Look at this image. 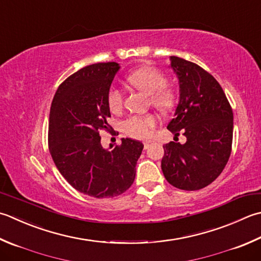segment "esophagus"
<instances>
[{
  "instance_id": "34e87169",
  "label": "esophagus",
  "mask_w": 261,
  "mask_h": 261,
  "mask_svg": "<svg viewBox=\"0 0 261 261\" xmlns=\"http://www.w3.org/2000/svg\"><path fill=\"white\" fill-rule=\"evenodd\" d=\"M151 144V141H149V140H146V141H144V146H145V149H147L148 148V146H149Z\"/></svg>"
}]
</instances>
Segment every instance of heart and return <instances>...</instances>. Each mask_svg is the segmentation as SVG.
Here are the masks:
<instances>
[{
  "label": "heart",
  "mask_w": 261,
  "mask_h": 261,
  "mask_svg": "<svg viewBox=\"0 0 261 261\" xmlns=\"http://www.w3.org/2000/svg\"><path fill=\"white\" fill-rule=\"evenodd\" d=\"M127 81L142 94L149 96L150 103L162 112H168L175 105L174 90L166 87V76L152 66H142L127 75ZM107 101L111 111L116 112L122 106V94L113 87L109 91ZM157 120L154 115H134L122 122V129L138 139L149 138L154 131Z\"/></svg>",
  "instance_id": "obj_1"
}]
</instances>
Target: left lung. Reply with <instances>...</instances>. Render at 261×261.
I'll return each instance as SVG.
<instances>
[{
	"instance_id": "left-lung-1",
	"label": "left lung",
	"mask_w": 261,
	"mask_h": 261,
	"mask_svg": "<svg viewBox=\"0 0 261 261\" xmlns=\"http://www.w3.org/2000/svg\"><path fill=\"white\" fill-rule=\"evenodd\" d=\"M178 81V104L167 129L185 144L164 145L162 171L167 182L181 190L195 191L221 174L231 155L233 112L221 85L212 74L189 61L170 56Z\"/></svg>"
}]
</instances>
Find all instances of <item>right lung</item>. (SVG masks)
Segmentation results:
<instances>
[{
  "label": "right lung",
  "instance_id": "obj_1",
  "mask_svg": "<svg viewBox=\"0 0 261 261\" xmlns=\"http://www.w3.org/2000/svg\"><path fill=\"white\" fill-rule=\"evenodd\" d=\"M120 64L96 63L61 84L49 112V152L75 190L94 198H113L131 187L144 144L123 138L121 145L100 144L99 131L111 116L107 96Z\"/></svg>",
  "mask_w": 261,
  "mask_h": 261
}]
</instances>
